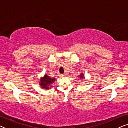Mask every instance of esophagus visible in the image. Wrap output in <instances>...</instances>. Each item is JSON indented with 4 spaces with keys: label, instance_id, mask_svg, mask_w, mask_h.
I'll use <instances>...</instances> for the list:
<instances>
[{
    "label": "esophagus",
    "instance_id": "esophagus-1",
    "mask_svg": "<svg viewBox=\"0 0 128 128\" xmlns=\"http://www.w3.org/2000/svg\"><path fill=\"white\" fill-rule=\"evenodd\" d=\"M66 76V74H65V73H64V74H61V76Z\"/></svg>",
    "mask_w": 128,
    "mask_h": 128
}]
</instances>
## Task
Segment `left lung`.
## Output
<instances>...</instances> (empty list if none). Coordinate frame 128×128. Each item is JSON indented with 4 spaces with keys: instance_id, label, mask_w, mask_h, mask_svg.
Returning a JSON list of instances; mask_svg holds the SVG:
<instances>
[{
    "instance_id": "1",
    "label": "left lung",
    "mask_w": 128,
    "mask_h": 128,
    "mask_svg": "<svg viewBox=\"0 0 128 128\" xmlns=\"http://www.w3.org/2000/svg\"><path fill=\"white\" fill-rule=\"evenodd\" d=\"M83 78V74H81V75H80V78Z\"/></svg>"
}]
</instances>
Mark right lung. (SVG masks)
<instances>
[{"label":"right lung","instance_id":"right-lung-1","mask_svg":"<svg viewBox=\"0 0 128 128\" xmlns=\"http://www.w3.org/2000/svg\"><path fill=\"white\" fill-rule=\"evenodd\" d=\"M55 78H50L47 75H45V76L43 78H41V82H40V85L42 88H44L45 89H49V86L50 84L53 83V82L55 80Z\"/></svg>","mask_w":128,"mask_h":128}]
</instances>
